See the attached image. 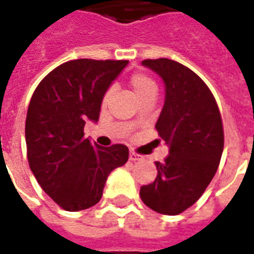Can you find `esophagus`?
<instances>
[{"label":"esophagus","mask_w":254,"mask_h":254,"mask_svg":"<svg viewBox=\"0 0 254 254\" xmlns=\"http://www.w3.org/2000/svg\"><path fill=\"white\" fill-rule=\"evenodd\" d=\"M129 160H132V162H136V160H141V155H138V154H136V152L130 151V152H129Z\"/></svg>","instance_id":"obj_1"}]
</instances>
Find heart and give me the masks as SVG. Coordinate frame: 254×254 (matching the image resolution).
<instances>
[{
  "instance_id": "heart-1",
  "label": "heart",
  "mask_w": 254,
  "mask_h": 254,
  "mask_svg": "<svg viewBox=\"0 0 254 254\" xmlns=\"http://www.w3.org/2000/svg\"><path fill=\"white\" fill-rule=\"evenodd\" d=\"M130 87H132L133 92L137 96L138 99L143 98L144 95L151 94V92H156V85H155L154 80L145 76L143 73H136L133 74L130 78ZM111 89H109L105 95V100L110 96Z\"/></svg>"
}]
</instances>
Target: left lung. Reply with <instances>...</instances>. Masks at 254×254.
<instances>
[{"label": "left lung", "instance_id": "8db88e82", "mask_svg": "<svg viewBox=\"0 0 254 254\" xmlns=\"http://www.w3.org/2000/svg\"><path fill=\"white\" fill-rule=\"evenodd\" d=\"M165 83V105L156 130L169 145L158 176L140 189L143 202L163 215H178L201 197L218 170L223 152V125L207 84L182 64L159 58L141 63Z\"/></svg>", "mask_w": 254, "mask_h": 254}]
</instances>
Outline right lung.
Wrapping results in <instances>:
<instances>
[{
    "label": "right lung",
    "instance_id": "right-lung-1",
    "mask_svg": "<svg viewBox=\"0 0 254 254\" xmlns=\"http://www.w3.org/2000/svg\"><path fill=\"white\" fill-rule=\"evenodd\" d=\"M127 61L73 60L36 87L25 120L27 158L47 196L76 212L99 202L111 171L124 166V144L100 147L84 137L85 121L98 122L106 91Z\"/></svg>",
    "mask_w": 254,
    "mask_h": 254
}]
</instances>
